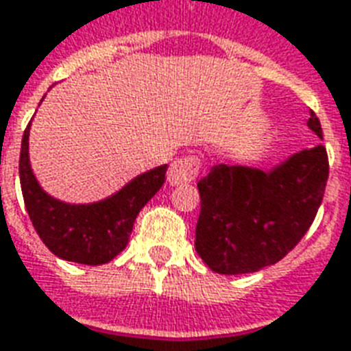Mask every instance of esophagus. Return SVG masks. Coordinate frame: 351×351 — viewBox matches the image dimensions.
<instances>
[{"instance_id": "esophagus-1", "label": "esophagus", "mask_w": 351, "mask_h": 351, "mask_svg": "<svg viewBox=\"0 0 351 351\" xmlns=\"http://www.w3.org/2000/svg\"><path fill=\"white\" fill-rule=\"evenodd\" d=\"M197 175H199V160L197 158H176L167 171V182L171 186H180V184L191 182Z\"/></svg>"}]
</instances>
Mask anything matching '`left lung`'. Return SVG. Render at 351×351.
<instances>
[{
	"label": "left lung",
	"instance_id": "8db88e82",
	"mask_svg": "<svg viewBox=\"0 0 351 351\" xmlns=\"http://www.w3.org/2000/svg\"><path fill=\"white\" fill-rule=\"evenodd\" d=\"M307 127L322 140V127L311 110ZM328 171L322 145L294 152L269 171L213 165L197 184V254L219 274H250L278 263L311 226Z\"/></svg>",
	"mask_w": 351,
	"mask_h": 351
}]
</instances>
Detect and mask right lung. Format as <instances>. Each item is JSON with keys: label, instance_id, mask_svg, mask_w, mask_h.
I'll use <instances>...</instances> for the list:
<instances>
[{"label": "right lung", "instance_id": "obj_1", "mask_svg": "<svg viewBox=\"0 0 351 351\" xmlns=\"http://www.w3.org/2000/svg\"><path fill=\"white\" fill-rule=\"evenodd\" d=\"M45 97V95H44ZM27 125L21 140L20 184L33 226L57 258L80 265L108 263L128 245L138 213L165 182L167 165L134 176L116 193L95 202L71 204L40 186L29 160Z\"/></svg>", "mask_w": 351, "mask_h": 351}]
</instances>
